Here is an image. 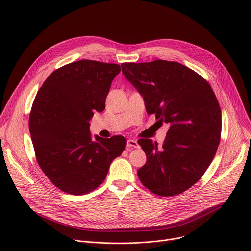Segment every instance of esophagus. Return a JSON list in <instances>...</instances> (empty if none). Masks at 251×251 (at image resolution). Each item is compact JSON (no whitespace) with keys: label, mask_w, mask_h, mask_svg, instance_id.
Instances as JSON below:
<instances>
[{"label":"esophagus","mask_w":251,"mask_h":251,"mask_svg":"<svg viewBox=\"0 0 251 251\" xmlns=\"http://www.w3.org/2000/svg\"><path fill=\"white\" fill-rule=\"evenodd\" d=\"M139 144L138 142L136 140H133V139H129L127 140V148L129 149H133V148H139Z\"/></svg>","instance_id":"obj_1"}]
</instances>
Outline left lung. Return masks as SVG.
Instances as JSON below:
<instances>
[{
	"label": "left lung",
	"instance_id": "obj_1",
	"mask_svg": "<svg viewBox=\"0 0 251 251\" xmlns=\"http://www.w3.org/2000/svg\"><path fill=\"white\" fill-rule=\"evenodd\" d=\"M122 74L144 98L148 114L169 124L161 148L138 141L147 156L138 176L162 197L178 195L202 176L218 150L222 112L210 85L191 68L168 60L122 63Z\"/></svg>",
	"mask_w": 251,
	"mask_h": 251
}]
</instances>
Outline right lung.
Segmentation results:
<instances>
[{
  "label": "right lung",
  "mask_w": 251,
  "mask_h": 251,
  "mask_svg": "<svg viewBox=\"0 0 251 251\" xmlns=\"http://www.w3.org/2000/svg\"><path fill=\"white\" fill-rule=\"evenodd\" d=\"M120 65L78 60L54 70L34 98L29 132L38 163L51 183L70 195H85L100 186L112 161L124 151L123 136L95 140L89 130Z\"/></svg>",
  "instance_id": "right-lung-1"
}]
</instances>
